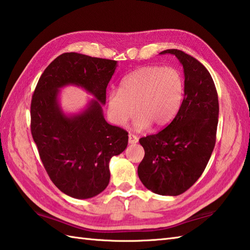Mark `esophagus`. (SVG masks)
I'll list each match as a JSON object with an SVG mask.
<instances>
[{
  "instance_id": "1",
  "label": "esophagus",
  "mask_w": 250,
  "mask_h": 250,
  "mask_svg": "<svg viewBox=\"0 0 250 250\" xmlns=\"http://www.w3.org/2000/svg\"><path fill=\"white\" fill-rule=\"evenodd\" d=\"M128 142L129 145H136L138 142V137L135 136L134 134H129L128 135Z\"/></svg>"
}]
</instances>
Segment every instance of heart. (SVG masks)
I'll use <instances>...</instances> for the list:
<instances>
[{"mask_svg": "<svg viewBox=\"0 0 250 250\" xmlns=\"http://www.w3.org/2000/svg\"><path fill=\"white\" fill-rule=\"evenodd\" d=\"M185 97V80L172 67L147 65L134 71L122 80L120 90L108 95L111 120L125 125L136 113V129L153 124L161 128L170 124L179 111Z\"/></svg>", "mask_w": 250, "mask_h": 250, "instance_id": "b5f03b06", "label": "heart"}]
</instances>
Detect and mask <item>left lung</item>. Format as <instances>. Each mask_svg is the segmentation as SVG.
Listing matches in <instances>:
<instances>
[{"label": "left lung", "mask_w": 250, "mask_h": 250, "mask_svg": "<svg viewBox=\"0 0 250 250\" xmlns=\"http://www.w3.org/2000/svg\"><path fill=\"white\" fill-rule=\"evenodd\" d=\"M174 55L185 73V98L176 118L155 135L139 139L145 157L138 176L147 190L160 195H180L205 170L216 144L219 103L208 70L179 49L163 50Z\"/></svg>", "instance_id": "8db88e82"}]
</instances>
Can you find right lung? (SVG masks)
Returning <instances> with one entry per match:
<instances>
[{"label": "right lung", "mask_w": 250, "mask_h": 250, "mask_svg": "<svg viewBox=\"0 0 250 250\" xmlns=\"http://www.w3.org/2000/svg\"><path fill=\"white\" fill-rule=\"evenodd\" d=\"M118 61L78 53L58 56L35 87L31 101V134L40 157L58 189L86 200L109 185V163L128 144V132L104 120L105 89ZM78 85L94 97L78 114L60 105V89Z\"/></svg>", "instance_id": "1"}]
</instances>
